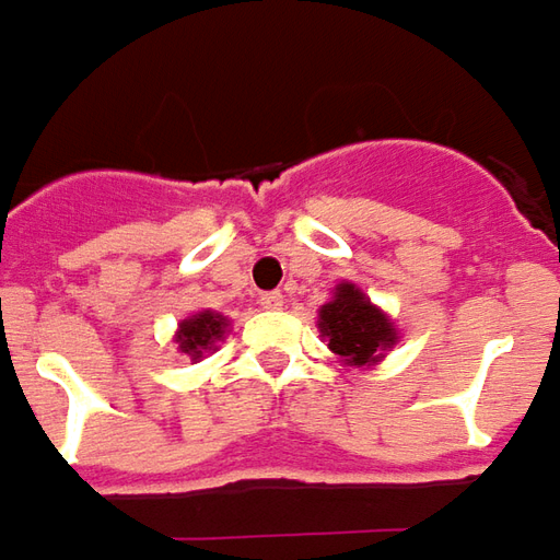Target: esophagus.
Returning <instances> with one entry per match:
<instances>
[{"label": "esophagus", "instance_id": "obj_1", "mask_svg": "<svg viewBox=\"0 0 560 560\" xmlns=\"http://www.w3.org/2000/svg\"><path fill=\"white\" fill-rule=\"evenodd\" d=\"M260 306H264V310H281V306H284V296H281V291H266V294L260 296Z\"/></svg>", "mask_w": 560, "mask_h": 560}]
</instances>
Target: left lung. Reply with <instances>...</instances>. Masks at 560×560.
<instances>
[{
  "label": "left lung",
  "instance_id": "obj_1",
  "mask_svg": "<svg viewBox=\"0 0 560 560\" xmlns=\"http://www.w3.org/2000/svg\"><path fill=\"white\" fill-rule=\"evenodd\" d=\"M318 330L346 364L371 368L398 343V330L383 310H376L352 281H340L334 296L318 310Z\"/></svg>",
  "mask_w": 560,
  "mask_h": 560
}]
</instances>
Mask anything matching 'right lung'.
I'll use <instances>...</instances> for the list:
<instances>
[{"label":"right lung","mask_w":560,"mask_h":560,"mask_svg":"<svg viewBox=\"0 0 560 560\" xmlns=\"http://www.w3.org/2000/svg\"><path fill=\"white\" fill-rule=\"evenodd\" d=\"M226 330H230V318H226V315L205 310L180 322V328L174 334V343H177V349H180L184 355H189L192 361H199L205 352L214 349L217 340L226 337Z\"/></svg>","instance_id":"obj_1"}]
</instances>
